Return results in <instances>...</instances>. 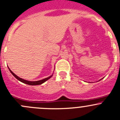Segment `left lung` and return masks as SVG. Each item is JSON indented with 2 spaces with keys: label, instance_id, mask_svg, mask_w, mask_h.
I'll use <instances>...</instances> for the list:
<instances>
[{
  "label": "left lung",
  "instance_id": "8db88e82",
  "mask_svg": "<svg viewBox=\"0 0 120 120\" xmlns=\"http://www.w3.org/2000/svg\"><path fill=\"white\" fill-rule=\"evenodd\" d=\"M103 78H101V79H100V80H99V81H100V80H101V79H103Z\"/></svg>",
  "mask_w": 120,
  "mask_h": 120
}]
</instances>
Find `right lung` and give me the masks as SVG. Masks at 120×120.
<instances>
[{
    "instance_id": "1",
    "label": "right lung",
    "mask_w": 120,
    "mask_h": 120,
    "mask_svg": "<svg viewBox=\"0 0 120 120\" xmlns=\"http://www.w3.org/2000/svg\"><path fill=\"white\" fill-rule=\"evenodd\" d=\"M8 69H9V70H10V71L11 73L13 74V75L14 76V77H15L16 79H17L18 80L20 81H21V82L25 83V84L30 85H41L42 83H44L47 80H48L49 79H50V78H51V77L53 76V74H52V75H51L50 76H49V77H47V78H44V79H41V80L37 81H30L25 80V79H22V78H20V77H18L17 75H15V74L14 73V72H12V71H11V70L9 68H8Z\"/></svg>"
}]
</instances>
